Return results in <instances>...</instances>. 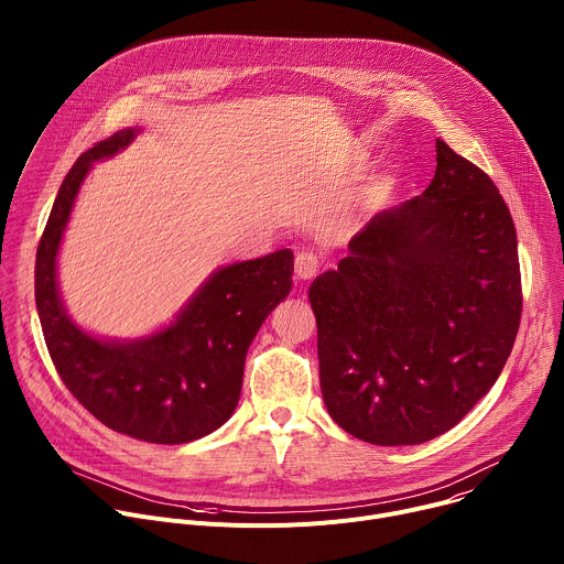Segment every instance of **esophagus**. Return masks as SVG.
I'll list each match as a JSON object with an SVG mask.
<instances>
[{
  "label": "esophagus",
  "mask_w": 564,
  "mask_h": 564,
  "mask_svg": "<svg viewBox=\"0 0 564 564\" xmlns=\"http://www.w3.org/2000/svg\"><path fill=\"white\" fill-rule=\"evenodd\" d=\"M294 272L301 281L312 279L318 272V257L314 252H299L294 259Z\"/></svg>",
  "instance_id": "34e87169"
}]
</instances>
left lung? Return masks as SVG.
<instances>
[{
    "label": "left lung",
    "instance_id": "left-lung-1",
    "mask_svg": "<svg viewBox=\"0 0 564 564\" xmlns=\"http://www.w3.org/2000/svg\"><path fill=\"white\" fill-rule=\"evenodd\" d=\"M435 151L426 192L372 216L307 292L326 409L377 446L451 431L500 377L520 326L509 207L444 140Z\"/></svg>",
    "mask_w": 564,
    "mask_h": 564
}]
</instances>
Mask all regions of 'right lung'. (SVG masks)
<instances>
[{"mask_svg": "<svg viewBox=\"0 0 564 564\" xmlns=\"http://www.w3.org/2000/svg\"><path fill=\"white\" fill-rule=\"evenodd\" d=\"M140 127L116 131L75 160L35 259V303L48 355L73 397L105 426L151 444H187L220 429L238 406L246 355L268 314L290 294L294 254L218 268L170 326L105 339L68 316L57 283L62 238L94 163L127 149Z\"/></svg>", "mask_w": 564, "mask_h": 564, "instance_id": "obj_1", "label": "right lung"}]
</instances>
